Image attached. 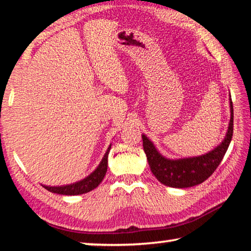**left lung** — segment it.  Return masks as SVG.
Masks as SVG:
<instances>
[{
    "mask_svg": "<svg viewBox=\"0 0 251 251\" xmlns=\"http://www.w3.org/2000/svg\"><path fill=\"white\" fill-rule=\"evenodd\" d=\"M230 121L226 136L214 150L201 156L184 157L171 159L160 154L150 138L142 135L143 147L145 151L151 171L161 184L173 188H188L205 181L222 163L225 154L230 145L233 133V108L231 96L229 94Z\"/></svg>",
    "mask_w": 251,
    "mask_h": 251,
    "instance_id": "obj_1",
    "label": "left lung"
}]
</instances>
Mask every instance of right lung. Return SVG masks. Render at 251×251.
I'll list each match as a JSON object with an SVG mask.
<instances>
[{
    "instance_id": "right-lung-1",
    "label": "right lung",
    "mask_w": 251,
    "mask_h": 251,
    "mask_svg": "<svg viewBox=\"0 0 251 251\" xmlns=\"http://www.w3.org/2000/svg\"><path fill=\"white\" fill-rule=\"evenodd\" d=\"M110 148H112V144H109L107 151H106L105 155L103 158H101L99 166L95 168V171L92 172L90 175L83 178V179L69 185H62V186L42 185V186L50 193L58 194V195H66V196H76V195H83L91 192V190L95 189L96 187L100 184L101 180L104 179L106 172H107V166H108L107 161H108V154H109Z\"/></svg>"
}]
</instances>
